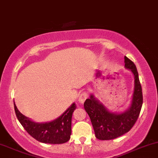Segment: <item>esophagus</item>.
<instances>
[{"label": "esophagus", "mask_w": 158, "mask_h": 158, "mask_svg": "<svg viewBox=\"0 0 158 158\" xmlns=\"http://www.w3.org/2000/svg\"><path fill=\"white\" fill-rule=\"evenodd\" d=\"M88 94L87 92H83L79 95V100H78V101H79V103H80V104H82V103L85 101L86 99L88 98Z\"/></svg>", "instance_id": "1"}]
</instances>
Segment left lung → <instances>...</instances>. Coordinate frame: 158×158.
I'll use <instances>...</instances> for the list:
<instances>
[{"label": "left lung", "mask_w": 158, "mask_h": 158, "mask_svg": "<svg viewBox=\"0 0 158 158\" xmlns=\"http://www.w3.org/2000/svg\"><path fill=\"white\" fill-rule=\"evenodd\" d=\"M124 63L125 68L131 70L135 79L132 101L127 110L120 113L110 112L93 94L84 103V108L98 139L110 140L122 136L133 127L139 115L143 98L137 70L134 63L126 56Z\"/></svg>", "instance_id": "obj_1"}]
</instances>
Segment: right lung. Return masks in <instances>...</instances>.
I'll list each match as a JSON object with an SVG mask.
<instances>
[{
  "instance_id": "1",
  "label": "right lung",
  "mask_w": 158,
  "mask_h": 158,
  "mask_svg": "<svg viewBox=\"0 0 158 158\" xmlns=\"http://www.w3.org/2000/svg\"><path fill=\"white\" fill-rule=\"evenodd\" d=\"M14 109L17 118L22 127L37 141L48 144H62L70 140L72 115L76 109L75 103L58 118L46 123H37L31 121L21 113L15 103Z\"/></svg>"
}]
</instances>
